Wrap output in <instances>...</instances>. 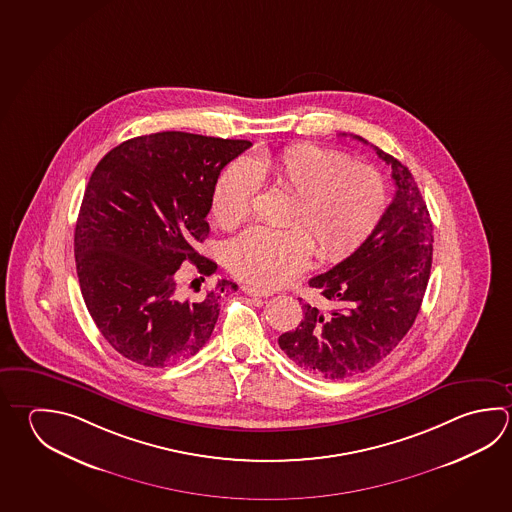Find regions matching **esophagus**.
I'll list each match as a JSON object with an SVG mask.
<instances>
[{
	"instance_id": "1",
	"label": "esophagus",
	"mask_w": 512,
	"mask_h": 512,
	"mask_svg": "<svg viewBox=\"0 0 512 512\" xmlns=\"http://www.w3.org/2000/svg\"><path fill=\"white\" fill-rule=\"evenodd\" d=\"M243 292L249 294V296H254V298H269L270 294H272L270 290L258 289V287H252V285H245Z\"/></svg>"
}]
</instances>
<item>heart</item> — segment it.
Segmentation results:
<instances>
[{
  "label": "heart",
  "instance_id": "1",
  "mask_svg": "<svg viewBox=\"0 0 512 512\" xmlns=\"http://www.w3.org/2000/svg\"><path fill=\"white\" fill-rule=\"evenodd\" d=\"M260 180L292 193L285 229L251 227L227 245L236 276L274 289L307 269L314 243L323 260H343L363 245L381 220L388 193L379 171L352 164L343 153L294 144L272 155L236 160L213 191L214 222L233 229L251 214Z\"/></svg>",
  "mask_w": 512,
  "mask_h": 512
}]
</instances>
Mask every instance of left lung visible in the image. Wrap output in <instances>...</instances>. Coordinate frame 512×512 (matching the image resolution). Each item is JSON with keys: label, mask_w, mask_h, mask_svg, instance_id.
Listing matches in <instances>:
<instances>
[{"label": "left lung", "mask_w": 512, "mask_h": 512, "mask_svg": "<svg viewBox=\"0 0 512 512\" xmlns=\"http://www.w3.org/2000/svg\"><path fill=\"white\" fill-rule=\"evenodd\" d=\"M373 149L391 166L395 196L352 256L310 279L330 310L305 303L303 321L278 339L299 368L328 381L366 372L390 354L415 323L431 272L428 205L409 169Z\"/></svg>", "instance_id": "left-lung-1"}]
</instances>
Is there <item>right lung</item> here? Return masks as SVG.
<instances>
[{"instance_id":"add662e5","label":"right lung","mask_w":512,"mask_h":512,"mask_svg":"<svg viewBox=\"0 0 512 512\" xmlns=\"http://www.w3.org/2000/svg\"><path fill=\"white\" fill-rule=\"evenodd\" d=\"M251 146L160 131L122 142L93 169L75 223V267L93 323L122 357L162 368L209 341L223 290L238 285L220 279L189 299L178 269L189 261L200 279L216 272L196 243L209 234L220 171Z\"/></svg>"}]
</instances>
